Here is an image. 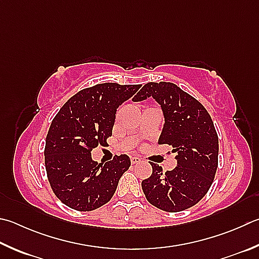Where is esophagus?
<instances>
[{
	"mask_svg": "<svg viewBox=\"0 0 259 259\" xmlns=\"http://www.w3.org/2000/svg\"><path fill=\"white\" fill-rule=\"evenodd\" d=\"M131 163L133 164H137V163H140L142 162V158L138 157V156H131Z\"/></svg>",
	"mask_w": 259,
	"mask_h": 259,
	"instance_id": "34e87169",
	"label": "esophagus"
}]
</instances>
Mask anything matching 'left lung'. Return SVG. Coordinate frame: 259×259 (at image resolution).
<instances>
[{"mask_svg":"<svg viewBox=\"0 0 259 259\" xmlns=\"http://www.w3.org/2000/svg\"><path fill=\"white\" fill-rule=\"evenodd\" d=\"M150 96L161 105L165 120L158 144L172 146L178 166L163 172L158 164L150 163L153 173L142 187L155 207L176 213L192 207L207 194L218 170L219 137L205 107L176 83H146L134 101Z\"/></svg>","mask_w":259,"mask_h":259,"instance_id":"obj_1","label":"left lung"}]
</instances>
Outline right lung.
<instances>
[{
	"label": "right lung",
	"mask_w": 259,
	"mask_h": 259,
	"mask_svg": "<svg viewBox=\"0 0 259 259\" xmlns=\"http://www.w3.org/2000/svg\"><path fill=\"white\" fill-rule=\"evenodd\" d=\"M140 84L98 83L84 88L61 107L46 136L45 167L55 196L68 207L89 211L109 203L122 175L130 166L128 155L98 164L92 150L106 146L115 113Z\"/></svg>",
	"instance_id": "1"
}]
</instances>
